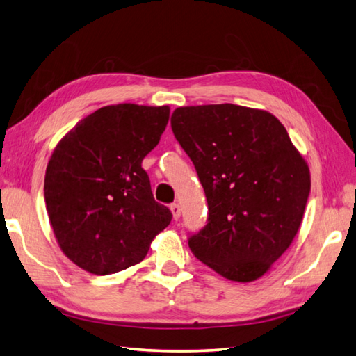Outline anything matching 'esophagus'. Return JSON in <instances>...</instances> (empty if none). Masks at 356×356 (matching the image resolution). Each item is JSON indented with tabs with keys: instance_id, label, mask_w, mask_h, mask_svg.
Instances as JSON below:
<instances>
[{
	"instance_id": "34e87169",
	"label": "esophagus",
	"mask_w": 356,
	"mask_h": 356,
	"mask_svg": "<svg viewBox=\"0 0 356 356\" xmlns=\"http://www.w3.org/2000/svg\"><path fill=\"white\" fill-rule=\"evenodd\" d=\"M170 210H171V213H172V218L177 220V219L180 218V207H179V204H172V205L170 207Z\"/></svg>"
}]
</instances>
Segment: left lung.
<instances>
[{
    "mask_svg": "<svg viewBox=\"0 0 356 356\" xmlns=\"http://www.w3.org/2000/svg\"><path fill=\"white\" fill-rule=\"evenodd\" d=\"M177 142L196 166L208 224L188 241L193 254L236 282L259 280L301 227L310 170L268 111L232 103L180 106Z\"/></svg>",
    "mask_w": 356,
    "mask_h": 356,
    "instance_id": "obj_1",
    "label": "left lung"
}]
</instances>
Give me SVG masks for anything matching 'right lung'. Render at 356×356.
I'll use <instances>...</instances> for the list:
<instances>
[{
  "label": "right lung",
  "instance_id": "right-lung-1",
  "mask_svg": "<svg viewBox=\"0 0 356 356\" xmlns=\"http://www.w3.org/2000/svg\"><path fill=\"white\" fill-rule=\"evenodd\" d=\"M170 118V106L109 104L83 118L49 159L44 200L61 252L92 275L145 259L172 214L152 197L142 168Z\"/></svg>",
  "mask_w": 356,
  "mask_h": 356
}]
</instances>
